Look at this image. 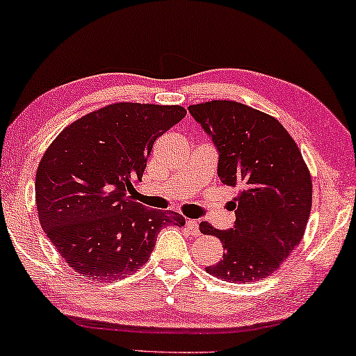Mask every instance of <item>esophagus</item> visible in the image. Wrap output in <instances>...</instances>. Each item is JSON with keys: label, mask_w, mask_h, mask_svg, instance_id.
<instances>
[{"label": "esophagus", "mask_w": 356, "mask_h": 356, "mask_svg": "<svg viewBox=\"0 0 356 356\" xmlns=\"http://www.w3.org/2000/svg\"><path fill=\"white\" fill-rule=\"evenodd\" d=\"M186 227H188V230L191 232L193 236H197L199 235V223H197V220H186Z\"/></svg>", "instance_id": "1"}]
</instances>
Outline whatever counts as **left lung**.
<instances>
[{
  "label": "left lung",
  "mask_w": 356,
  "mask_h": 356,
  "mask_svg": "<svg viewBox=\"0 0 356 356\" xmlns=\"http://www.w3.org/2000/svg\"><path fill=\"white\" fill-rule=\"evenodd\" d=\"M188 110L216 145L220 181L240 189L230 202L233 228L199 225L223 245V257L207 274L238 284L266 279L298 246L309 218L313 184L298 145L275 118L238 102Z\"/></svg>",
  "instance_id": "1"
}]
</instances>
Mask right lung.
<instances>
[{
    "label": "right lung",
    "mask_w": 356,
    "mask_h": 356,
    "mask_svg": "<svg viewBox=\"0 0 356 356\" xmlns=\"http://www.w3.org/2000/svg\"><path fill=\"white\" fill-rule=\"evenodd\" d=\"M178 105L121 102L71 123L38 163V220L67 266L94 280H116L144 266L159 232L184 225L172 211L133 197L157 138L179 123Z\"/></svg>",
    "instance_id": "right-lung-1"
}]
</instances>
